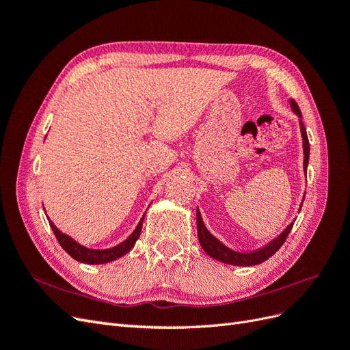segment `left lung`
Here are the masks:
<instances>
[{
    "label": "left lung",
    "mask_w": 350,
    "mask_h": 350,
    "mask_svg": "<svg viewBox=\"0 0 350 350\" xmlns=\"http://www.w3.org/2000/svg\"><path fill=\"white\" fill-rule=\"evenodd\" d=\"M291 108L293 113H296L299 121V129H301V137H302V150H304V172L306 174V167H308V161H310V142H308V135H306V130L302 124V115L299 111V107L296 105L293 99H289ZM305 198V196H304ZM302 207V204H301ZM293 226V221L289 224V226L286 228L282 234L274 238L271 242H269L266 247H262L257 251H251V252H239L230 250L226 247L224 242H220L216 237H213L206 228L203 217H201L200 210L197 208V234H198V241L201 248L204 250L208 257L215 258L220 262L230 264V266H241V267H248V266H257V264H261L266 260H269L271 256L278 252V250L283 245L286 238H288L289 232Z\"/></svg>",
    "instance_id": "left-lung-1"
}]
</instances>
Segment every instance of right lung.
Masks as SVG:
<instances>
[{
  "mask_svg": "<svg viewBox=\"0 0 350 350\" xmlns=\"http://www.w3.org/2000/svg\"><path fill=\"white\" fill-rule=\"evenodd\" d=\"M144 216L140 219L139 225H137V228L134 229L133 234L126 238L125 241H122L121 243H118V245H115L112 248H107V250H93V248H88L81 245V243H79L76 239H72L70 235L64 234V232H61L54 221H52L48 215V221H49V226L51 229L54 230V234L59 242V245L64 248V251L68 254V256H71L74 260H77L80 262H84V264H107V262H112L115 260H118L121 257H124L126 252H130L131 248L134 247L135 241L140 238V234H142V228H143V220H144Z\"/></svg>",
  "mask_w": 350,
  "mask_h": 350,
  "instance_id": "add662e5",
  "label": "right lung"
}]
</instances>
